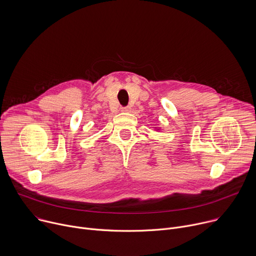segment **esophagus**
I'll return each instance as SVG.
<instances>
[{
  "label": "esophagus",
  "instance_id": "obj_1",
  "mask_svg": "<svg viewBox=\"0 0 256 256\" xmlns=\"http://www.w3.org/2000/svg\"><path fill=\"white\" fill-rule=\"evenodd\" d=\"M130 110H132L130 106H124V107L122 108V112H130Z\"/></svg>",
  "mask_w": 256,
  "mask_h": 256
}]
</instances>
